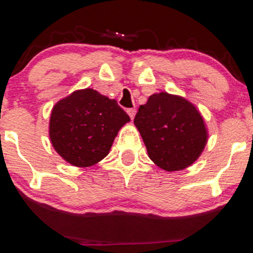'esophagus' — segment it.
Segmentation results:
<instances>
[{
    "instance_id": "esophagus-1",
    "label": "esophagus",
    "mask_w": 253,
    "mask_h": 253,
    "mask_svg": "<svg viewBox=\"0 0 253 253\" xmlns=\"http://www.w3.org/2000/svg\"><path fill=\"white\" fill-rule=\"evenodd\" d=\"M127 113H128L130 120H133V119H134V117H135L136 109L135 108H129V109H127Z\"/></svg>"
}]
</instances>
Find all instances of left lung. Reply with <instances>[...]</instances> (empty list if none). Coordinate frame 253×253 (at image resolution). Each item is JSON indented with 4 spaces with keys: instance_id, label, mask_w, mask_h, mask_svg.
Here are the masks:
<instances>
[{
    "instance_id": "1",
    "label": "left lung",
    "mask_w": 253,
    "mask_h": 253,
    "mask_svg": "<svg viewBox=\"0 0 253 253\" xmlns=\"http://www.w3.org/2000/svg\"><path fill=\"white\" fill-rule=\"evenodd\" d=\"M134 125L150 158L167 171L189 167L207 143L201 114L187 100L168 92L152 95L139 107Z\"/></svg>"
}]
</instances>
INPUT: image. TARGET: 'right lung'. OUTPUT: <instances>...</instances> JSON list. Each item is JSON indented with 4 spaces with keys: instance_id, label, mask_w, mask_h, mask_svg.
I'll return each mask as SVG.
<instances>
[{
    "instance_id": "1",
    "label": "right lung",
    "mask_w": 253,
    "mask_h": 253,
    "mask_svg": "<svg viewBox=\"0 0 253 253\" xmlns=\"http://www.w3.org/2000/svg\"><path fill=\"white\" fill-rule=\"evenodd\" d=\"M128 121L115 100L96 90H78L52 109L51 143L70 164L90 167L108 155L118 130Z\"/></svg>"
}]
</instances>
